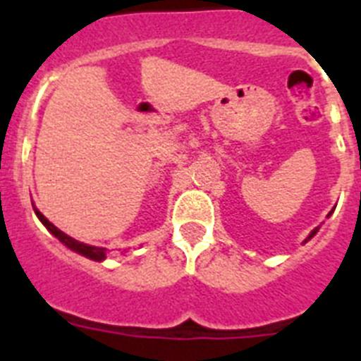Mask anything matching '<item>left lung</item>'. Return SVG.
<instances>
[{
  "label": "left lung",
  "mask_w": 361,
  "mask_h": 361,
  "mask_svg": "<svg viewBox=\"0 0 361 361\" xmlns=\"http://www.w3.org/2000/svg\"><path fill=\"white\" fill-rule=\"evenodd\" d=\"M318 231V228L317 229H312V231H311V235H309V237L307 238H311L312 237V235H314V233H317Z\"/></svg>",
  "instance_id": "1"
}]
</instances>
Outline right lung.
Returning <instances> with one entry per match:
<instances>
[{
    "instance_id": "add662e5",
    "label": "right lung",
    "mask_w": 361,
    "mask_h": 361,
    "mask_svg": "<svg viewBox=\"0 0 361 361\" xmlns=\"http://www.w3.org/2000/svg\"><path fill=\"white\" fill-rule=\"evenodd\" d=\"M34 212H36L37 219H39L44 226H47V229H49V231L52 233V235H56V237L59 238V240H61L63 244L68 245L70 250L78 251V253L85 255L86 258H92V260H103V258L106 257V251H104L103 247H94V245H88V244H82V242L73 240L72 237H68V235H65V233H63L61 229H57L56 226H54L52 222H50V220L47 219V216L43 215V213L39 212V209L34 208Z\"/></svg>"
}]
</instances>
